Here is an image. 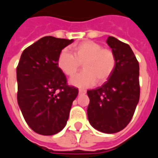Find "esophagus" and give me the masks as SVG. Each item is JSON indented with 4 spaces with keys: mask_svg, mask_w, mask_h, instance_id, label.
I'll list each match as a JSON object with an SVG mask.
<instances>
[{
    "mask_svg": "<svg viewBox=\"0 0 158 158\" xmlns=\"http://www.w3.org/2000/svg\"><path fill=\"white\" fill-rule=\"evenodd\" d=\"M86 93H87L86 89H83V88H80V89H79V94H84Z\"/></svg>",
    "mask_w": 158,
    "mask_h": 158,
    "instance_id": "esophagus-1",
    "label": "esophagus"
}]
</instances>
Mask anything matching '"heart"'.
Instances as JSON below:
<instances>
[{
	"label": "heart",
	"mask_w": 158,
	"mask_h": 158,
	"mask_svg": "<svg viewBox=\"0 0 158 158\" xmlns=\"http://www.w3.org/2000/svg\"><path fill=\"white\" fill-rule=\"evenodd\" d=\"M84 70L74 77L71 84L80 88L94 85L97 81L104 83L117 68V59L111 49L104 48L101 44L94 41H84L74 44L71 53L64 49L59 52L57 64L65 76L72 77L81 68Z\"/></svg>",
	"instance_id": "obj_1"
}]
</instances>
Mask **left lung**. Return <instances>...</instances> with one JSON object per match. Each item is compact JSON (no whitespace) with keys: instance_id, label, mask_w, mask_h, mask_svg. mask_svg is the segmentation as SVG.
<instances>
[{"instance_id":"obj_1","label":"left lung","mask_w":158,"mask_h":158,"mask_svg":"<svg viewBox=\"0 0 158 158\" xmlns=\"http://www.w3.org/2000/svg\"><path fill=\"white\" fill-rule=\"evenodd\" d=\"M106 42L115 52L117 68L101 87L88 90V118L95 129L114 134L127 127L139 99V66L128 44L109 36Z\"/></svg>"}]
</instances>
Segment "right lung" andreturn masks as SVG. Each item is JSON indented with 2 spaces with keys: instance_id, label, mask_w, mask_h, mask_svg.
I'll return each instance as SVG.
<instances>
[{
  "instance_id": "right-lung-1",
  "label": "right lung",
  "mask_w": 158,
  "mask_h": 158,
  "mask_svg": "<svg viewBox=\"0 0 158 158\" xmlns=\"http://www.w3.org/2000/svg\"><path fill=\"white\" fill-rule=\"evenodd\" d=\"M73 39L45 36L23 50L17 66L18 104L32 130L53 135L65 127L78 89L59 70V52Z\"/></svg>"
}]
</instances>
